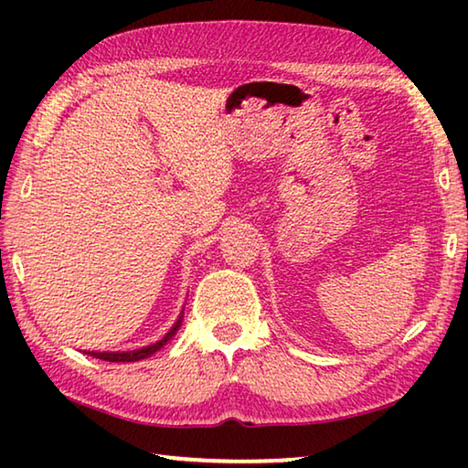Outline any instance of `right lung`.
Masks as SVG:
<instances>
[{
	"mask_svg": "<svg viewBox=\"0 0 468 468\" xmlns=\"http://www.w3.org/2000/svg\"><path fill=\"white\" fill-rule=\"evenodd\" d=\"M181 320H184V310H181L177 322L173 324L167 335H165L161 340H156V343H153V345L133 348V351H84V353L90 355V357H94V359H102V361H111V363H130V361L146 359V357H150V355H154L156 351H161V348L167 345L173 336H176V332L181 326Z\"/></svg>",
	"mask_w": 468,
	"mask_h": 468,
	"instance_id": "1",
	"label": "right lung"
}]
</instances>
